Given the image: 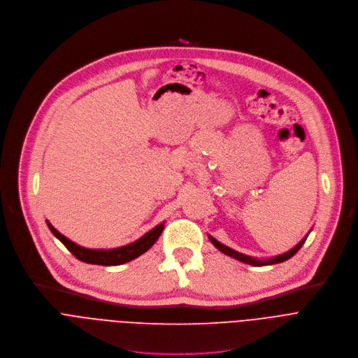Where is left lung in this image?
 Returning <instances> with one entry per match:
<instances>
[{
  "label": "left lung",
  "instance_id": "1",
  "mask_svg": "<svg viewBox=\"0 0 358 358\" xmlns=\"http://www.w3.org/2000/svg\"><path fill=\"white\" fill-rule=\"evenodd\" d=\"M310 233V231H309ZM309 233L294 247V248H291L288 252H283V254H280V255H275V257H272V258H266V259H258V258H252V257H250V255H245V254H241V252H238V251H236V250H233V248H230V247H227V245H224V244H222L220 241H217L216 238L214 237H211V236H208L207 234V237H208V240L211 241V244L216 247L219 251H222L223 254H226V255H229V257H233L234 259H237V261H241V262H244V264H248V265H254V266H264V265H272V264H279V262H283V261H287V259H289V258H292L299 250H301V247L305 244V241H306V238H308V236H309Z\"/></svg>",
  "mask_w": 358,
  "mask_h": 358
}]
</instances>
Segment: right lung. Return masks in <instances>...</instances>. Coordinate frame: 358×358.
<instances>
[{
	"mask_svg": "<svg viewBox=\"0 0 358 358\" xmlns=\"http://www.w3.org/2000/svg\"><path fill=\"white\" fill-rule=\"evenodd\" d=\"M48 227L53 233V236L71 252L78 259L87 262V264H94V265H104V266H114V265H121L125 262H129L135 259L136 257L142 255L147 252L155 241L159 238V236L164 231L165 224L161 223L152 230H150L147 234L138 238L136 241L118 247V248H110V250H93V248H85L73 241H70L66 238L63 234H60L49 222Z\"/></svg>",
	"mask_w": 358,
	"mask_h": 358,
	"instance_id": "right-lung-1",
	"label": "right lung"
}]
</instances>
